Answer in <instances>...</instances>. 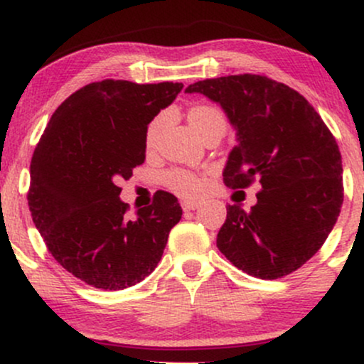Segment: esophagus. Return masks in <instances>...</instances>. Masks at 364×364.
<instances>
[{
    "instance_id": "1",
    "label": "esophagus",
    "mask_w": 364,
    "mask_h": 364,
    "mask_svg": "<svg viewBox=\"0 0 364 364\" xmlns=\"http://www.w3.org/2000/svg\"><path fill=\"white\" fill-rule=\"evenodd\" d=\"M198 205H200L198 200H183V202H181L183 210H195V208Z\"/></svg>"
}]
</instances>
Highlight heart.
Returning <instances> with one entry per match:
<instances>
[{"label": "heart", "instance_id": "b5f03b06", "mask_svg": "<svg viewBox=\"0 0 364 364\" xmlns=\"http://www.w3.org/2000/svg\"><path fill=\"white\" fill-rule=\"evenodd\" d=\"M214 114H219V111L214 109V107L195 106L191 107L190 112H188V119H190V124L191 128L195 129V133H198L200 127L203 124V121ZM159 127H161V119H154L152 123L149 124L147 135H145V141H147V145L154 144V140H156L157 136ZM164 181L171 190L176 191L178 195H183V196H193L198 193L200 188H202V181H200L198 176H195L193 173H188V171H183V169L169 171V173L164 176Z\"/></svg>", "mask_w": 364, "mask_h": 364}]
</instances>
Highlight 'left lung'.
<instances>
[{
  "label": "left lung",
  "mask_w": 364,
  "mask_h": 364,
  "mask_svg": "<svg viewBox=\"0 0 364 364\" xmlns=\"http://www.w3.org/2000/svg\"><path fill=\"white\" fill-rule=\"evenodd\" d=\"M185 92L220 104L236 129L225 186L262 185L252 210L228 207L217 248L253 277L298 270L325 243L344 202L342 157L327 124L299 92L262 75L207 78Z\"/></svg>",
  "instance_id": "8db88e82"
}]
</instances>
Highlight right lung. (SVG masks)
Here are the masks:
<instances>
[{"mask_svg":"<svg viewBox=\"0 0 364 364\" xmlns=\"http://www.w3.org/2000/svg\"><path fill=\"white\" fill-rule=\"evenodd\" d=\"M183 83L94 82L54 111L31 162L32 220L63 269L92 287L127 289L161 262L181 219L168 191L127 214L121 179L145 161L147 127Z\"/></svg>","mask_w":364,"mask_h":364,"instance_id":"add662e5","label":"right lung"}]
</instances>
